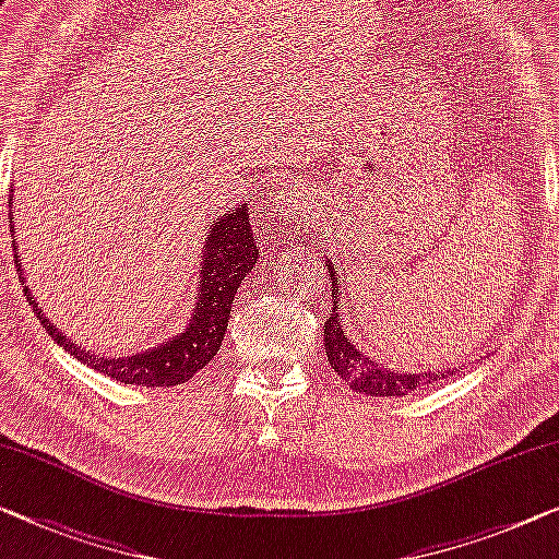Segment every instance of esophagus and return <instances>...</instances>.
Masks as SVG:
<instances>
[{
	"instance_id": "1",
	"label": "esophagus",
	"mask_w": 559,
	"mask_h": 559,
	"mask_svg": "<svg viewBox=\"0 0 559 559\" xmlns=\"http://www.w3.org/2000/svg\"><path fill=\"white\" fill-rule=\"evenodd\" d=\"M306 207H311V205H308V200H306L304 193L283 198L281 203H278V213H276L278 230H283V233L301 230L304 228V218H306Z\"/></svg>"
}]
</instances>
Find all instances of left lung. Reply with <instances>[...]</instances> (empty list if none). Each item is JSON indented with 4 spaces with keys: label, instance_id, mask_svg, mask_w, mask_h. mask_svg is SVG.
I'll return each instance as SVG.
<instances>
[{
    "label": "left lung",
    "instance_id": "obj_1",
    "mask_svg": "<svg viewBox=\"0 0 559 559\" xmlns=\"http://www.w3.org/2000/svg\"><path fill=\"white\" fill-rule=\"evenodd\" d=\"M329 281H331V301L333 311L326 316L323 326V341H326V356L331 369L341 379L348 381V386L359 394L369 396H404L412 391H421L435 386L439 379L454 371H394L386 369L384 364L373 361L369 352H364L361 341L354 336V331L346 326L344 316L338 313L341 306V288L333 265L329 263Z\"/></svg>",
    "mask_w": 559,
    "mask_h": 559
}]
</instances>
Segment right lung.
<instances>
[{"label":"right lung","mask_w":559,"mask_h":559,"mask_svg":"<svg viewBox=\"0 0 559 559\" xmlns=\"http://www.w3.org/2000/svg\"><path fill=\"white\" fill-rule=\"evenodd\" d=\"M12 221V211H10ZM16 240V238H14ZM258 240L253 238V221L248 203H240L236 211H226V215L213 221L211 236L203 246L200 255V278L195 308L190 313L186 329L175 333L173 338L163 341L145 352L132 356H97L95 352H85L72 338H67L60 329H55L41 308L37 306L35 296L24 281V271L16 255L14 246V263L20 271L24 296L29 306L35 308L37 319L49 336L60 344L64 352H70L74 359L93 366L99 373H107L110 379L124 381L135 386H175L186 384L193 379L203 366L218 354L221 341L226 336L230 306L236 301L238 286L243 278L255 269L258 261Z\"/></svg>","instance_id":"right-lung-1"}]
</instances>
